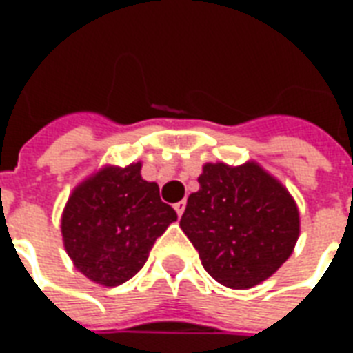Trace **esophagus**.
<instances>
[{
    "mask_svg": "<svg viewBox=\"0 0 353 353\" xmlns=\"http://www.w3.org/2000/svg\"><path fill=\"white\" fill-rule=\"evenodd\" d=\"M185 206H187V202H185V200H179V202H177V204H174V210H176L177 215H179V217H181V215H183Z\"/></svg>",
    "mask_w": 353,
    "mask_h": 353,
    "instance_id": "obj_1",
    "label": "esophagus"
}]
</instances>
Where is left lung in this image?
Instances as JSON below:
<instances>
[{
	"label": "left lung",
	"mask_w": 353,
	"mask_h": 353,
	"mask_svg": "<svg viewBox=\"0 0 353 353\" xmlns=\"http://www.w3.org/2000/svg\"><path fill=\"white\" fill-rule=\"evenodd\" d=\"M200 189L187 199L179 227L202 266L221 285L250 289L270 278L295 250V199L261 164L206 162Z\"/></svg>",
	"instance_id": "obj_1"
}]
</instances>
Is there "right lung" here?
<instances>
[{"instance_id": "obj_1", "label": "right lung", "mask_w": 353, "mask_h": 353, "mask_svg": "<svg viewBox=\"0 0 353 353\" xmlns=\"http://www.w3.org/2000/svg\"><path fill=\"white\" fill-rule=\"evenodd\" d=\"M177 219L159 185L141 177V162L105 164L83 179L62 212V240L88 280L115 288L145 265L154 240Z\"/></svg>"}]
</instances>
